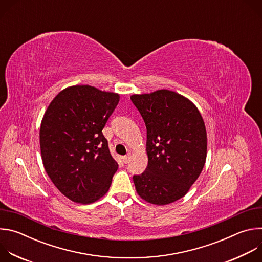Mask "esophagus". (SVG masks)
Listing matches in <instances>:
<instances>
[{"mask_svg":"<svg viewBox=\"0 0 262 262\" xmlns=\"http://www.w3.org/2000/svg\"><path fill=\"white\" fill-rule=\"evenodd\" d=\"M130 158H132V155H130V154H127L126 156H124V157H123V162H124L125 164L129 163V161H130Z\"/></svg>","mask_w":262,"mask_h":262,"instance_id":"obj_1","label":"esophagus"}]
</instances>
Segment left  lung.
<instances>
[{
    "label": "left lung",
    "mask_w": 262,
    "mask_h": 262,
    "mask_svg": "<svg viewBox=\"0 0 262 262\" xmlns=\"http://www.w3.org/2000/svg\"><path fill=\"white\" fill-rule=\"evenodd\" d=\"M130 99L147 129L148 165L133 176L137 193L149 203H172L188 193L204 167V121L193 102L170 90L135 94Z\"/></svg>",
    "instance_id": "left-lung-1"
}]
</instances>
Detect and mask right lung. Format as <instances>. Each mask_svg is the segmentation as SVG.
<instances>
[{"label": "right lung", "mask_w": 262, "mask_h": 262, "mask_svg": "<svg viewBox=\"0 0 262 262\" xmlns=\"http://www.w3.org/2000/svg\"><path fill=\"white\" fill-rule=\"evenodd\" d=\"M119 95L88 85L61 91L50 103L40 126L45 169L68 199L92 203L110 189L118 169L102 129Z\"/></svg>", "instance_id": "right-lung-1"}]
</instances>
